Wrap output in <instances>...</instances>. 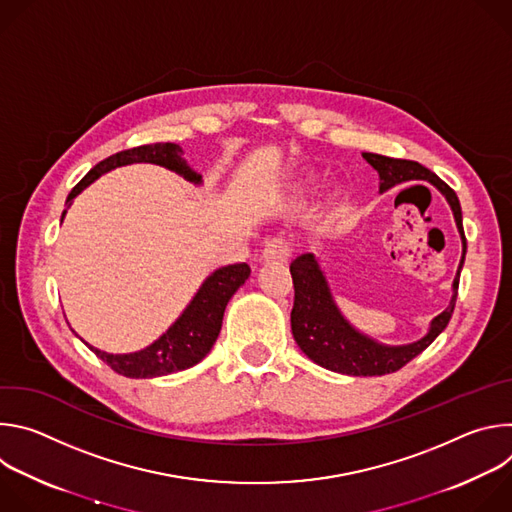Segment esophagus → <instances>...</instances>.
Returning a JSON list of instances; mask_svg holds the SVG:
<instances>
[{"label": "esophagus", "instance_id": "34e87169", "mask_svg": "<svg viewBox=\"0 0 512 512\" xmlns=\"http://www.w3.org/2000/svg\"><path fill=\"white\" fill-rule=\"evenodd\" d=\"M289 255H291L289 243L285 239H279V237L269 239L265 243L263 251H261V259L263 261H279V263H283V261L289 259Z\"/></svg>", "mask_w": 512, "mask_h": 512}]
</instances>
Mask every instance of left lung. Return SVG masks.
I'll list each match as a JSON object with an SVG mask.
<instances>
[{
  "label": "left lung",
  "instance_id": "left-lung-1",
  "mask_svg": "<svg viewBox=\"0 0 512 512\" xmlns=\"http://www.w3.org/2000/svg\"><path fill=\"white\" fill-rule=\"evenodd\" d=\"M362 158L379 172V192H385L409 180L431 182L450 202L462 237V259L454 277V296L450 306L431 320L429 330L421 340L403 346L379 344L377 340L360 334L346 322L330 294L328 281L314 253H304L291 261L289 271L296 291L294 308H291V332H294V338L304 354L320 364V367L334 373L352 377H381L405 367L409 360L421 354L448 326L458 298L460 271L466 257V237L462 227V208L456 192L431 170L411 160H397L379 154H362Z\"/></svg>",
  "mask_w": 512,
  "mask_h": 512
}]
</instances>
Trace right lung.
I'll return each instance as SVG.
<instances>
[{
	"label": "right lung",
	"instance_id": "right-lung-1",
	"mask_svg": "<svg viewBox=\"0 0 512 512\" xmlns=\"http://www.w3.org/2000/svg\"><path fill=\"white\" fill-rule=\"evenodd\" d=\"M141 162L164 166L194 184L202 182V176L196 174L186 164V160H182L180 145L150 143V145H139V148L119 152L99 162L75 188L70 190L66 204H70L72 198L81 194L101 174H107L119 166L141 164ZM64 214L66 210L62 212V218ZM249 273H251V267L247 263H235V265H227L212 271L196 291L192 302L180 314V318L154 344L145 346L143 350L129 352V354H109L93 346L89 348L103 362H107L115 373L129 379H152V377H162V375L190 369L210 352L212 344L218 338V332H221L225 308L235 291L245 283Z\"/></svg>",
	"mask_w": 512,
	"mask_h": 512
}]
</instances>
